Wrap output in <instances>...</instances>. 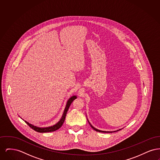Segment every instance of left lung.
<instances>
[{"mask_svg": "<svg viewBox=\"0 0 160 160\" xmlns=\"http://www.w3.org/2000/svg\"><path fill=\"white\" fill-rule=\"evenodd\" d=\"M88 122H89V123L90 124V125H91V127L93 129H94V130H95L96 131H98V132H113L112 131H101V130H99V129H97V128H94V127H93L92 125L90 123V122H89V121H88ZM121 129H119V130H121ZM119 130H117L116 131H119ZM113 132H116V131H113Z\"/></svg>", "mask_w": 160, "mask_h": 160, "instance_id": "obj_1", "label": "left lung"}]
</instances>
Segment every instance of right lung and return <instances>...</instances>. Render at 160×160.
Masks as SVG:
<instances>
[{
    "instance_id": "right-lung-1",
    "label": "right lung",
    "mask_w": 160,
    "mask_h": 160,
    "mask_svg": "<svg viewBox=\"0 0 160 160\" xmlns=\"http://www.w3.org/2000/svg\"><path fill=\"white\" fill-rule=\"evenodd\" d=\"M76 96L74 95V96L71 97L68 100V101L67 102V105H66V107L65 108V110L63 111V113L62 116L60 121L58 122L57 123H56L55 125H53V126L48 127H38L35 126V125H32L31 123H29V122H28L27 121H24V122H26L31 127L32 129L35 130V131L38 132H53V131H56V130L59 129L61 127H62V125H63V122L65 121V117H66V115H67V112L68 110L69 107L70 106V105L71 104V103L72 102V101L74 99H76Z\"/></svg>"
}]
</instances>
